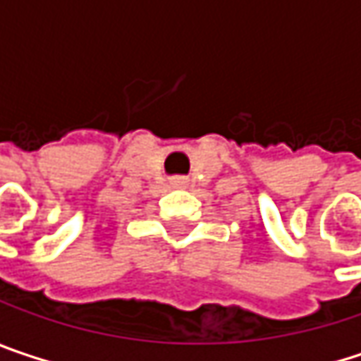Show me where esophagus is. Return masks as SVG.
<instances>
[{"instance_id": "obj_1", "label": "esophagus", "mask_w": 361, "mask_h": 361, "mask_svg": "<svg viewBox=\"0 0 361 361\" xmlns=\"http://www.w3.org/2000/svg\"><path fill=\"white\" fill-rule=\"evenodd\" d=\"M170 185H172L174 189H187V187H189V180L183 178V176H174V178L170 180Z\"/></svg>"}]
</instances>
